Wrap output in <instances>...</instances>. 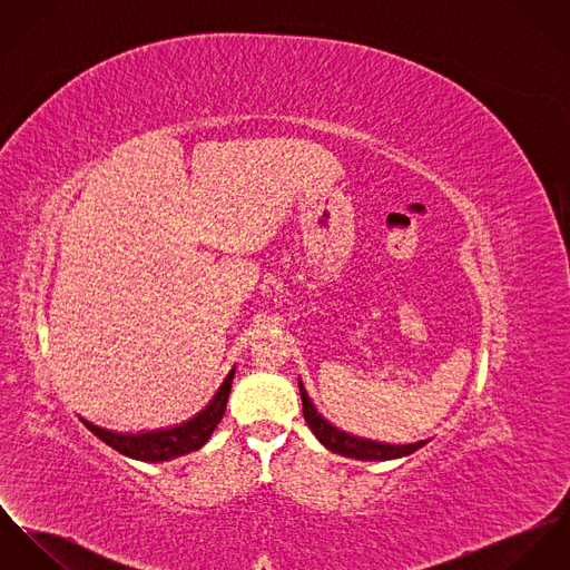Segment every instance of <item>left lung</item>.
<instances>
[{
  "label": "left lung",
  "instance_id": "obj_1",
  "mask_svg": "<svg viewBox=\"0 0 570 570\" xmlns=\"http://www.w3.org/2000/svg\"><path fill=\"white\" fill-rule=\"evenodd\" d=\"M299 393H302V403H304V419H306L307 428L312 430V434L318 439L323 446H327L330 451L345 455V458H355V460H366V462H384V460H396V458H405L410 453H414L416 449L425 446L430 440H419V442H410V444H391V442H377V440L360 439L347 434L343 430H338L336 425H332L312 403V399L307 396L306 389L299 380Z\"/></svg>",
  "mask_w": 570,
  "mask_h": 570
}]
</instances>
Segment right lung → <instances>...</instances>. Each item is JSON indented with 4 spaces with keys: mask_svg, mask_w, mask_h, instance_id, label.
Masks as SVG:
<instances>
[{
    "mask_svg": "<svg viewBox=\"0 0 570 570\" xmlns=\"http://www.w3.org/2000/svg\"><path fill=\"white\" fill-rule=\"evenodd\" d=\"M234 373H236V368H232L227 373L219 391L202 412H197L193 419H188L179 425H174V428L131 434V432L104 430L99 425L88 423L85 419H80V421L87 425L97 439L104 440L108 446L117 449L119 453H124L128 458L140 460V462H167V460H174V458L202 449L213 436V432L217 430V425H219L220 419L225 414V405H227V396L232 391Z\"/></svg>",
    "mask_w": 570,
    "mask_h": 570,
    "instance_id": "obj_1",
    "label": "right lung"
}]
</instances>
